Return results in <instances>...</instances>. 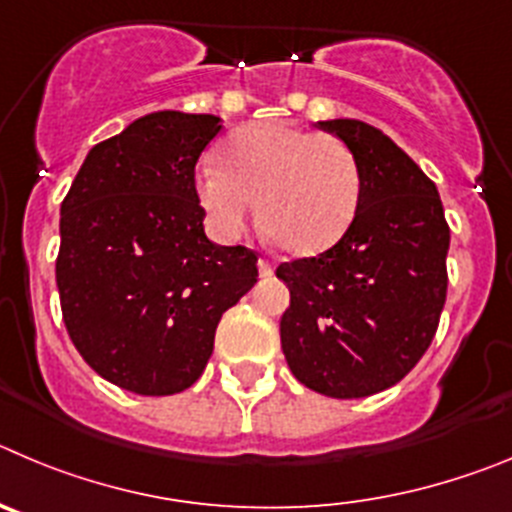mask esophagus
Masks as SVG:
<instances>
[{
    "instance_id": "esophagus-1",
    "label": "esophagus",
    "mask_w": 512,
    "mask_h": 512,
    "mask_svg": "<svg viewBox=\"0 0 512 512\" xmlns=\"http://www.w3.org/2000/svg\"><path fill=\"white\" fill-rule=\"evenodd\" d=\"M257 265H260V275H273L275 273V262L273 260H267V257H260V262H257Z\"/></svg>"
}]
</instances>
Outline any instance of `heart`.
I'll return each mask as SVG.
<instances>
[{
	"label": "heart",
	"mask_w": 512,
	"mask_h": 512,
	"mask_svg": "<svg viewBox=\"0 0 512 512\" xmlns=\"http://www.w3.org/2000/svg\"><path fill=\"white\" fill-rule=\"evenodd\" d=\"M222 165L196 173V196L219 237L250 227L260 201L262 227L290 255H319L352 227L362 201L357 155L334 135L265 119L234 132Z\"/></svg>",
	"instance_id": "obj_1"
}]
</instances>
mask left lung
Returning a JSON list of instances; mask_svg holds the SVG:
<instances>
[{"label":"left lung","mask_w":512,"mask_h":512,"mask_svg":"<svg viewBox=\"0 0 512 512\" xmlns=\"http://www.w3.org/2000/svg\"><path fill=\"white\" fill-rule=\"evenodd\" d=\"M319 127L357 155L362 201L334 247L275 270L290 288L280 344L306 388L367 398L403 380L434 342L449 224L434 181L388 135L357 119Z\"/></svg>","instance_id":"obj_1"}]
</instances>
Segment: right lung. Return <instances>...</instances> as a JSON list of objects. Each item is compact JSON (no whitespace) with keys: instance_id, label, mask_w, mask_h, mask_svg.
Returning <instances> with one entry per match:
<instances>
[{"instance_id":"right-lung-1","label":"right lung","mask_w":512,"mask_h":512,"mask_svg":"<svg viewBox=\"0 0 512 512\" xmlns=\"http://www.w3.org/2000/svg\"><path fill=\"white\" fill-rule=\"evenodd\" d=\"M211 114L155 112L89 150L61 204L55 283L86 365L137 395L199 380L216 326L257 283V252L214 245L196 163Z\"/></svg>"}]
</instances>
